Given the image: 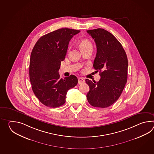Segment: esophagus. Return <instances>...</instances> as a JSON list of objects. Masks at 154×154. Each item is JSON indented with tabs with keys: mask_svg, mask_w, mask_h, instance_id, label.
Here are the masks:
<instances>
[{
	"mask_svg": "<svg viewBox=\"0 0 154 154\" xmlns=\"http://www.w3.org/2000/svg\"><path fill=\"white\" fill-rule=\"evenodd\" d=\"M84 82H85V80H84V79L82 78H79V84H82V83H84Z\"/></svg>",
	"mask_w": 154,
	"mask_h": 154,
	"instance_id": "1",
	"label": "esophagus"
}]
</instances>
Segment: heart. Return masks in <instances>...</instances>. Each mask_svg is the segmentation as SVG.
Listing matches in <instances>:
<instances>
[{"label": "heart", "mask_w": 154, "mask_h": 154, "mask_svg": "<svg viewBox=\"0 0 154 154\" xmlns=\"http://www.w3.org/2000/svg\"><path fill=\"white\" fill-rule=\"evenodd\" d=\"M80 47L81 49L88 48H92V43L88 39H83L80 42Z\"/></svg>", "instance_id": "b5f03b06"}]
</instances>
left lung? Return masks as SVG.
Listing matches in <instances>:
<instances>
[{"mask_svg": "<svg viewBox=\"0 0 154 154\" xmlns=\"http://www.w3.org/2000/svg\"><path fill=\"white\" fill-rule=\"evenodd\" d=\"M94 39L97 53L94 68L100 71L98 82L86 79L90 90L88 103L95 107L106 108L118 100L127 82L128 59L125 49L115 36L103 29L88 30Z\"/></svg>", "mask_w": 154, "mask_h": 154, "instance_id": "obj_1", "label": "left lung"}]
</instances>
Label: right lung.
<instances>
[{"instance_id":"right-lung-1","label":"right lung","mask_w":154,"mask_h":154,"mask_svg":"<svg viewBox=\"0 0 154 154\" xmlns=\"http://www.w3.org/2000/svg\"><path fill=\"white\" fill-rule=\"evenodd\" d=\"M80 31L63 28L39 38L31 54L29 75L34 94L47 107L64 105L69 89L77 85L74 75L60 78L58 70L66 57L69 41Z\"/></svg>"}]
</instances>
